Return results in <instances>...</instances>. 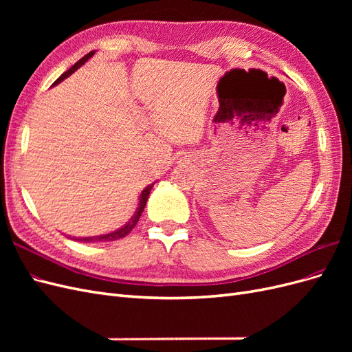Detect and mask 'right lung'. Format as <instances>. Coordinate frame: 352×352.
<instances>
[{
    "label": "right lung",
    "mask_w": 352,
    "mask_h": 352,
    "mask_svg": "<svg viewBox=\"0 0 352 352\" xmlns=\"http://www.w3.org/2000/svg\"><path fill=\"white\" fill-rule=\"evenodd\" d=\"M95 54V51H91L89 54H87L85 57H82L76 65H73L67 72H65L61 74V76L54 82V85H58L61 80H65L66 78H69L72 73H74L76 72L80 66H83L85 63H87L92 56ZM153 186H154V184H151V185H148L142 192H141V197H140V204H138V208H136V211H135V214L131 217V220L126 223V225L123 226V228H120V229H117V230H114V232H111V233H105V235H100V236H88V238H72V239H74V241H79V242H102V241H116V239H120V238H124L127 233H129L135 226H136V223H138V220H140V217H141V214H142V211H144V208H145V204H146V199H148V195H150V190L153 189Z\"/></svg>",
    "instance_id": "1"
}]
</instances>
